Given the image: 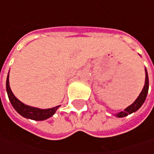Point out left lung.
I'll list each match as a JSON object with an SVG mask.
<instances>
[{"mask_svg": "<svg viewBox=\"0 0 154 154\" xmlns=\"http://www.w3.org/2000/svg\"><path fill=\"white\" fill-rule=\"evenodd\" d=\"M146 72V80H145V85L144 87L142 89L141 92L140 93V95L138 96V98H136V100L131 105H129L128 107H127L126 109H124L123 111H121L117 114H116V116L117 117H123V116H126L128 114H131L134 111H136L137 109H139L141 105L143 104V103L145 102L146 98V95H147V92H148V87H149V81H148V74H147V71L145 68Z\"/></svg>", "mask_w": 154, "mask_h": 154, "instance_id": "left-lung-1", "label": "left lung"}]
</instances>
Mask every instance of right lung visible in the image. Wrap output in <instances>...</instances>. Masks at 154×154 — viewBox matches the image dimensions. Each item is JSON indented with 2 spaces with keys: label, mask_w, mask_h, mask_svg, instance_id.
<instances>
[{
  "label": "right lung",
  "mask_w": 154,
  "mask_h": 154,
  "mask_svg": "<svg viewBox=\"0 0 154 154\" xmlns=\"http://www.w3.org/2000/svg\"><path fill=\"white\" fill-rule=\"evenodd\" d=\"M6 87H7V92H8V95L9 100L12 103L13 107L14 108L15 110L20 115L26 117V118L32 119V120H36V121H43V120L48 119L51 116H52L56 113L57 109L61 106V105H58V106H56L54 108L44 109L32 107V106H29V105L23 103L15 97L13 92H12V90H11V88H10V86H9V74L8 75V78H7Z\"/></svg>",
  "instance_id": "add662e5"
}]
</instances>
